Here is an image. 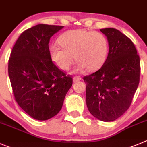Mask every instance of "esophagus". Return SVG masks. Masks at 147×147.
Returning a JSON list of instances; mask_svg holds the SVG:
<instances>
[{
  "instance_id": "obj_1",
  "label": "esophagus",
  "mask_w": 147,
  "mask_h": 147,
  "mask_svg": "<svg viewBox=\"0 0 147 147\" xmlns=\"http://www.w3.org/2000/svg\"><path fill=\"white\" fill-rule=\"evenodd\" d=\"M81 80V78L80 76H75L73 78V81L76 82V81H79V80Z\"/></svg>"
}]
</instances>
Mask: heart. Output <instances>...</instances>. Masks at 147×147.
Instances as JSON below:
<instances>
[{"instance_id":"heart-1","label":"heart","mask_w":147,"mask_h":147,"mask_svg":"<svg viewBox=\"0 0 147 147\" xmlns=\"http://www.w3.org/2000/svg\"><path fill=\"white\" fill-rule=\"evenodd\" d=\"M59 41L62 47L53 45L50 53L62 70H68L76 60L79 62L75 69L77 72H83L86 69L94 72L101 68L106 60L108 42L102 33L74 29L61 34Z\"/></svg>"}]
</instances>
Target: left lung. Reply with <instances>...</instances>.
<instances>
[{
  "instance_id": "1",
  "label": "left lung",
  "mask_w": 147,
  "mask_h": 147,
  "mask_svg": "<svg viewBox=\"0 0 147 147\" xmlns=\"http://www.w3.org/2000/svg\"><path fill=\"white\" fill-rule=\"evenodd\" d=\"M107 36L108 57L101 68L83 77L88 111L96 119L113 121L131 105L139 84L140 58L133 42L115 28L100 29Z\"/></svg>"
}]
</instances>
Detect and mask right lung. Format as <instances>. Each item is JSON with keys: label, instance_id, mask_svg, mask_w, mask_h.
I'll use <instances>...</instances> for the list:
<instances>
[{"label": "right lung", "instance_id": "1", "mask_svg": "<svg viewBox=\"0 0 147 147\" xmlns=\"http://www.w3.org/2000/svg\"><path fill=\"white\" fill-rule=\"evenodd\" d=\"M61 26L39 24L20 34L12 48L8 71L16 102L36 120L52 118L61 111L72 85L53 62L49 42Z\"/></svg>", "mask_w": 147, "mask_h": 147}]
</instances>
